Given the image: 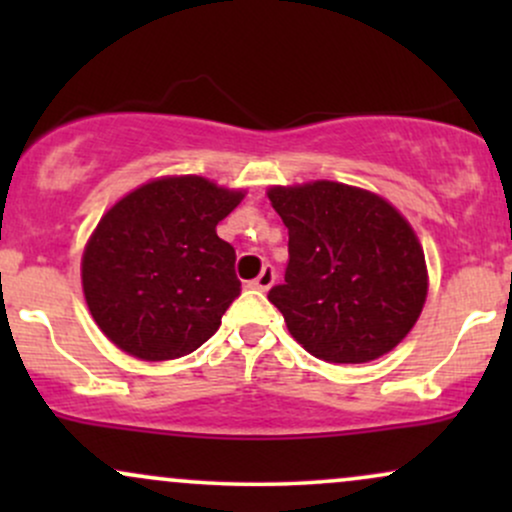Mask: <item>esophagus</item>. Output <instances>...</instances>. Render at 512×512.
I'll list each match as a JSON object with an SVG mask.
<instances>
[{
    "label": "esophagus",
    "mask_w": 512,
    "mask_h": 512,
    "mask_svg": "<svg viewBox=\"0 0 512 512\" xmlns=\"http://www.w3.org/2000/svg\"><path fill=\"white\" fill-rule=\"evenodd\" d=\"M274 279H276V272H274V267H264L262 272L257 274L255 279L250 281V289H257V291H269V289H272Z\"/></svg>",
    "instance_id": "34e87169"
}]
</instances>
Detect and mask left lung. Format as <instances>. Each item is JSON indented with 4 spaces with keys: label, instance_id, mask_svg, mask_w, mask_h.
<instances>
[{
    "label": "left lung",
    "instance_id": "obj_1",
    "mask_svg": "<svg viewBox=\"0 0 512 512\" xmlns=\"http://www.w3.org/2000/svg\"><path fill=\"white\" fill-rule=\"evenodd\" d=\"M289 228L284 284L269 291L291 337L327 363L390 354L428 296L421 240L395 204L337 180L272 185Z\"/></svg>",
    "mask_w": 512,
    "mask_h": 512
}]
</instances>
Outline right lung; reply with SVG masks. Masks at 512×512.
<instances>
[{
  "label": "right lung",
  "instance_id": "right-lung-1",
  "mask_svg": "<svg viewBox=\"0 0 512 512\" xmlns=\"http://www.w3.org/2000/svg\"><path fill=\"white\" fill-rule=\"evenodd\" d=\"M243 197L202 175H163L105 211L81 255V289L117 349L170 361L219 330L240 281L216 226Z\"/></svg>",
  "mask_w": 512,
  "mask_h": 512
}]
</instances>
